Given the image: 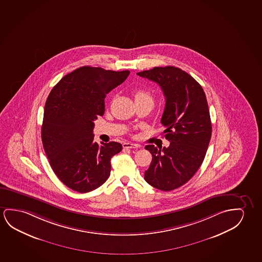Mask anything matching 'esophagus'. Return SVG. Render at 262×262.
I'll list each match as a JSON object with an SVG mask.
<instances>
[{"label":"esophagus","mask_w":262,"mask_h":262,"mask_svg":"<svg viewBox=\"0 0 262 262\" xmlns=\"http://www.w3.org/2000/svg\"><path fill=\"white\" fill-rule=\"evenodd\" d=\"M123 147L124 148H138V147H140V145L130 143V142H126V143L123 144Z\"/></svg>","instance_id":"esophagus-1"}]
</instances>
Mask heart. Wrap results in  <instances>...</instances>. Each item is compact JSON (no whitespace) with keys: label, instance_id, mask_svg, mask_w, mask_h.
Returning <instances> with one entry per match:
<instances>
[{"label":"heart","instance_id":"heart-1","mask_svg":"<svg viewBox=\"0 0 262 262\" xmlns=\"http://www.w3.org/2000/svg\"><path fill=\"white\" fill-rule=\"evenodd\" d=\"M134 98L135 101H152V98L151 96V93L149 92L148 90H143V89H139V90H136L133 92Z\"/></svg>","mask_w":262,"mask_h":262}]
</instances>
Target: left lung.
Segmentation results:
<instances>
[{
    "instance_id": "left-lung-1",
    "label": "left lung",
    "mask_w": 262,
    "mask_h": 262,
    "mask_svg": "<svg viewBox=\"0 0 262 262\" xmlns=\"http://www.w3.org/2000/svg\"><path fill=\"white\" fill-rule=\"evenodd\" d=\"M157 82L165 98L161 123L170 145L145 146L152 162L145 172L147 184L172 191L186 184L203 164L211 137L207 99L194 78L176 67H155L137 73Z\"/></svg>"
}]
</instances>
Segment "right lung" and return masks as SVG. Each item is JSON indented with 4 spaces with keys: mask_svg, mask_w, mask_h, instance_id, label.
I'll return each mask as SVG.
<instances>
[{
    "mask_svg": "<svg viewBox=\"0 0 262 262\" xmlns=\"http://www.w3.org/2000/svg\"><path fill=\"white\" fill-rule=\"evenodd\" d=\"M129 73L81 67L63 77L48 97L41 126L43 148L55 174L74 191H93L110 177V160L122 145L94 142V121L105 113V95Z\"/></svg>",
    "mask_w": 262,
    "mask_h": 262,
    "instance_id": "right-lung-1",
    "label": "right lung"
}]
</instances>
